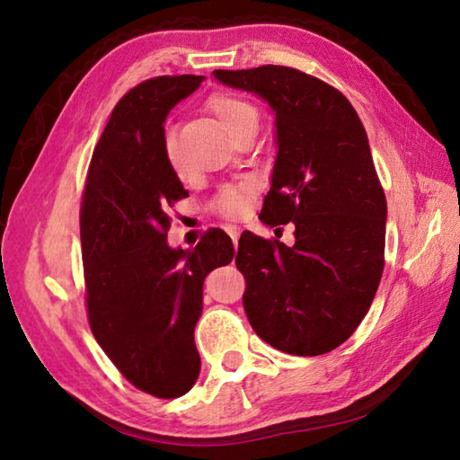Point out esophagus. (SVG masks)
I'll return each instance as SVG.
<instances>
[{"mask_svg":"<svg viewBox=\"0 0 460 460\" xmlns=\"http://www.w3.org/2000/svg\"><path fill=\"white\" fill-rule=\"evenodd\" d=\"M225 231H227L229 233V237L233 239V243H235L237 245V241H239V233H241V227H239V225H225Z\"/></svg>","mask_w":460,"mask_h":460,"instance_id":"34e87169","label":"esophagus"}]
</instances>
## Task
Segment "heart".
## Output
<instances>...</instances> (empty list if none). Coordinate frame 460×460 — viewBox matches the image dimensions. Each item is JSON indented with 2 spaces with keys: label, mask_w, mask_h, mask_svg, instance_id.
Returning a JSON list of instances; mask_svg holds the SVG:
<instances>
[{
  "label": "heart",
  "mask_w": 460,
  "mask_h": 460,
  "mask_svg": "<svg viewBox=\"0 0 460 460\" xmlns=\"http://www.w3.org/2000/svg\"><path fill=\"white\" fill-rule=\"evenodd\" d=\"M208 109L219 119L221 126L227 129V134L233 137L241 128L249 126V123H258V111L252 103H247L245 99L237 95H229V93H217L211 99H208ZM164 154L168 164L174 170H178V152H176V142L172 134H166L164 137ZM255 186L252 181H243L231 186H225L219 192L215 205L225 217H239L245 211L249 200L253 197Z\"/></svg>",
  "instance_id": "heart-1"
}]
</instances>
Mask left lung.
Instances as JSON below:
<instances>
[{
  "instance_id": "1",
  "label": "left lung",
  "mask_w": 460,
  "mask_h": 460,
  "mask_svg": "<svg viewBox=\"0 0 460 460\" xmlns=\"http://www.w3.org/2000/svg\"><path fill=\"white\" fill-rule=\"evenodd\" d=\"M213 75L274 111L278 154L260 219L296 227L290 247L239 239L249 324L278 351L329 353L361 324L384 274L387 202L367 134L342 93L296 68Z\"/></svg>"
}]
</instances>
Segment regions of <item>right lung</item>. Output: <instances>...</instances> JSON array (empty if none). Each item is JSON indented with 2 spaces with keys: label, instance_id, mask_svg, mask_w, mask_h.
<instances>
[{
  "label": "right lung",
  "instance_id": "1",
  "mask_svg": "<svg viewBox=\"0 0 460 460\" xmlns=\"http://www.w3.org/2000/svg\"><path fill=\"white\" fill-rule=\"evenodd\" d=\"M202 81L155 76L123 95L93 152L81 205L91 331L123 377L164 400L199 377L202 284L235 255L221 229L194 249L166 241L170 207L189 190L166 160L164 121Z\"/></svg>",
  "mask_w": 460,
  "mask_h": 460
}]
</instances>
